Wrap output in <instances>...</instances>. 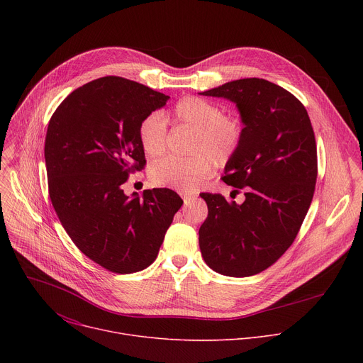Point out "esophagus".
<instances>
[{
  "instance_id": "1",
  "label": "esophagus",
  "mask_w": 363,
  "mask_h": 363,
  "mask_svg": "<svg viewBox=\"0 0 363 363\" xmlns=\"http://www.w3.org/2000/svg\"><path fill=\"white\" fill-rule=\"evenodd\" d=\"M196 196L194 194H182V199H184V203L185 205H189Z\"/></svg>"
}]
</instances>
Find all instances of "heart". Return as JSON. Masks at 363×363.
I'll return each instance as SVG.
<instances>
[{
    "label": "heart",
    "mask_w": 363,
    "mask_h": 363,
    "mask_svg": "<svg viewBox=\"0 0 363 363\" xmlns=\"http://www.w3.org/2000/svg\"><path fill=\"white\" fill-rule=\"evenodd\" d=\"M165 118L195 130L189 147L194 157L185 160L169 157L153 164L149 171L155 185L178 191L196 189L213 175L214 162L217 165L230 162L244 136L240 119L225 115L218 103L196 96H186L177 101ZM139 142L149 158L157 160L165 153L168 126L160 113H152L142 121Z\"/></svg>",
    "instance_id": "1"
}]
</instances>
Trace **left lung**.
Returning a JSON list of instances; mask_svg holds the SVG:
<instances>
[{
    "label": "left lung",
    "mask_w": 363,
    "mask_h": 363,
    "mask_svg": "<svg viewBox=\"0 0 363 363\" xmlns=\"http://www.w3.org/2000/svg\"><path fill=\"white\" fill-rule=\"evenodd\" d=\"M201 94L228 99L240 111L244 136L223 181L245 196L237 203L221 194L201 195L208 205L201 254L220 274L254 276L287 251L308 211L318 178L315 132L301 101L264 79H240Z\"/></svg>",
    "instance_id": "left-lung-1"
}]
</instances>
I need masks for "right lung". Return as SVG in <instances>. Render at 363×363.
Masks as SVG:
<instances>
[{
  "instance_id": "add662e5",
  "label": "right lung",
  "mask_w": 363,
  "mask_h": 363,
  "mask_svg": "<svg viewBox=\"0 0 363 363\" xmlns=\"http://www.w3.org/2000/svg\"><path fill=\"white\" fill-rule=\"evenodd\" d=\"M169 96L108 76L70 93L51 116L44 158L55 211L76 247L118 274L157 258L184 201L168 188L125 195L129 175L146 165L139 125Z\"/></svg>"
}]
</instances>
